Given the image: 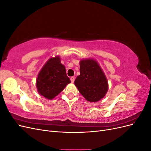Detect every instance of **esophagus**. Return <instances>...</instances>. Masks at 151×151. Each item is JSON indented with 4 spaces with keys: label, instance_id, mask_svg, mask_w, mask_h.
<instances>
[{
    "label": "esophagus",
    "instance_id": "obj_1",
    "mask_svg": "<svg viewBox=\"0 0 151 151\" xmlns=\"http://www.w3.org/2000/svg\"><path fill=\"white\" fill-rule=\"evenodd\" d=\"M70 81H71V82H72V83H74V81H75V77H74V76H72V77H70Z\"/></svg>",
    "mask_w": 151,
    "mask_h": 151
}]
</instances>
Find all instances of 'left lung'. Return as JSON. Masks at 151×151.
Here are the masks:
<instances>
[{"label":"left lung","mask_w":151,"mask_h":151,"mask_svg":"<svg viewBox=\"0 0 151 151\" xmlns=\"http://www.w3.org/2000/svg\"><path fill=\"white\" fill-rule=\"evenodd\" d=\"M80 74L74 82L79 93L90 102L102 99L107 92L108 84L98 62L93 59L81 60Z\"/></svg>","instance_id":"1"}]
</instances>
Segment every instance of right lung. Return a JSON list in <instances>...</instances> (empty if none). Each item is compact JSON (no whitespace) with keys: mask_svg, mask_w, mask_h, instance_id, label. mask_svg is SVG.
I'll use <instances>...</instances> for the list:
<instances>
[{"mask_svg":"<svg viewBox=\"0 0 151 151\" xmlns=\"http://www.w3.org/2000/svg\"><path fill=\"white\" fill-rule=\"evenodd\" d=\"M70 83L65 66L60 63V57L51 58L39 72L36 88L40 95L52 99Z\"/></svg>","mask_w":151,"mask_h":151,"instance_id":"right-lung-1","label":"right lung"}]
</instances>
